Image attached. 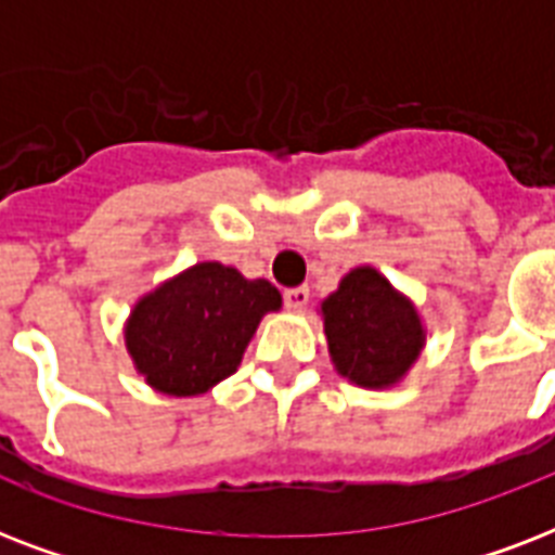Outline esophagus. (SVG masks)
Here are the masks:
<instances>
[{
    "label": "esophagus",
    "instance_id": "1",
    "mask_svg": "<svg viewBox=\"0 0 555 555\" xmlns=\"http://www.w3.org/2000/svg\"><path fill=\"white\" fill-rule=\"evenodd\" d=\"M308 299H311V291H308V287H291V291H285L287 311H305Z\"/></svg>",
    "mask_w": 555,
    "mask_h": 555
}]
</instances>
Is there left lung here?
<instances>
[{
  "label": "left lung",
  "instance_id": "obj_1",
  "mask_svg": "<svg viewBox=\"0 0 555 555\" xmlns=\"http://www.w3.org/2000/svg\"><path fill=\"white\" fill-rule=\"evenodd\" d=\"M331 363L360 388H391L409 374L426 328L414 302L377 268L360 264L320 305Z\"/></svg>",
  "mask_w": 555,
  "mask_h": 555
}]
</instances>
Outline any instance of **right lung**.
<instances>
[{"instance_id": "1", "label": "right lung", "mask_w": 555, "mask_h": 555, "mask_svg": "<svg viewBox=\"0 0 555 555\" xmlns=\"http://www.w3.org/2000/svg\"><path fill=\"white\" fill-rule=\"evenodd\" d=\"M282 294L221 261H198L134 302L124 325L138 374L169 397H198L242 363L264 313Z\"/></svg>"}]
</instances>
